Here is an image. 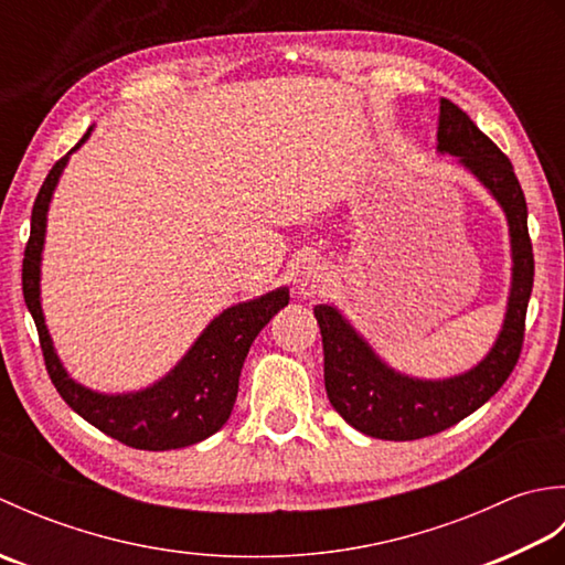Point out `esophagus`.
I'll list each match as a JSON object with an SVG mask.
<instances>
[{"mask_svg":"<svg viewBox=\"0 0 565 565\" xmlns=\"http://www.w3.org/2000/svg\"><path fill=\"white\" fill-rule=\"evenodd\" d=\"M330 276H332V271L326 262L313 259V262L303 264L296 276V294L301 298H313L316 294H322L328 289Z\"/></svg>","mask_w":565,"mask_h":565,"instance_id":"esophagus-1","label":"esophagus"}]
</instances>
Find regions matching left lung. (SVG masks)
<instances>
[{"mask_svg":"<svg viewBox=\"0 0 565 565\" xmlns=\"http://www.w3.org/2000/svg\"><path fill=\"white\" fill-rule=\"evenodd\" d=\"M437 152L454 154L493 196L510 227L512 284L495 344L459 376L427 381L391 369L334 306H316L326 354V391L354 429L388 441L423 439L476 413L500 391L518 364L524 318L534 286V255L526 231L524 191L512 162L459 106L439 102Z\"/></svg>","mask_w":565,"mask_h":565,"instance_id":"1","label":"left lung"}]
</instances>
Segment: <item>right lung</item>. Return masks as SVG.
<instances>
[{"label":"right lung","mask_w":565,"mask_h":565,"mask_svg":"<svg viewBox=\"0 0 565 565\" xmlns=\"http://www.w3.org/2000/svg\"><path fill=\"white\" fill-rule=\"evenodd\" d=\"M89 136L92 128L47 172L33 203L31 237L26 252H23V301L39 328L47 376L72 411L126 447L146 451L191 447V444L215 435L227 423L237 398L239 371H243L249 344L284 306H289V289L281 286L255 301L223 310L209 322L170 374L148 388L134 393H97L77 383L60 362L51 332L45 328L41 308V259L53 191L70 154L82 148V142Z\"/></svg>","instance_id":"obj_1"}]
</instances>
